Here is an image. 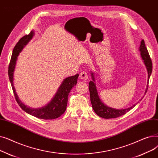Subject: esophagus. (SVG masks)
<instances>
[{"instance_id":"obj_1","label":"esophagus","mask_w":158,"mask_h":158,"mask_svg":"<svg viewBox=\"0 0 158 158\" xmlns=\"http://www.w3.org/2000/svg\"><path fill=\"white\" fill-rule=\"evenodd\" d=\"M79 77L82 80L86 81V80L88 79V74L86 72H82L80 73Z\"/></svg>"}]
</instances>
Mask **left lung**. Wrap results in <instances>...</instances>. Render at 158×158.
<instances>
[{"label": "left lung", "instance_id": "8db88e82", "mask_svg": "<svg viewBox=\"0 0 158 158\" xmlns=\"http://www.w3.org/2000/svg\"><path fill=\"white\" fill-rule=\"evenodd\" d=\"M139 51L140 52V56L142 57V60H143L146 69L147 70L148 73V80H147V85L145 92V94H146L147 89H148V84L149 78H150L151 76V73L152 71V61L149 56V54L148 52L147 49L145 47V41L143 40L141 41L140 46L139 47ZM91 76H92V81H90L89 82V90L90 94V101L91 103H92L93 110L95 112V113L99 116L100 117L104 118H117L118 117H120L122 115L125 114L127 112L130 111L131 109L137 104L136 103L133 106H132L129 107L126 109H121V110H117L112 108L111 107H108L104 104L102 101L101 100L100 97L98 96V91L97 89L96 83H95V75L92 71H91Z\"/></svg>", "mask_w": 158, "mask_h": 158}]
</instances>
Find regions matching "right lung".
Returning a JSON list of instances; mask_svg holds the SVG:
<instances>
[{
  "instance_id": "obj_1",
  "label": "right lung",
  "mask_w": 158,
  "mask_h": 158,
  "mask_svg": "<svg viewBox=\"0 0 158 158\" xmlns=\"http://www.w3.org/2000/svg\"><path fill=\"white\" fill-rule=\"evenodd\" d=\"M34 35L35 31L32 30L29 35L23 36L15 46L13 50V54L9 65V69H8V76H9V79L13 88L16 101L24 111L40 119H55L60 117L66 111V106H67L68 102L69 94L72 88L76 85L79 74H76L73 76H70L64 79L61 82V85L58 88L54 97L45 106L41 107L40 108H31V107L24 104L19 99V97L16 92V89L14 86V72L19 54L22 52L23 48L31 40Z\"/></svg>"
}]
</instances>
